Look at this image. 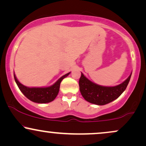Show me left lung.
<instances>
[{
  "mask_svg": "<svg viewBox=\"0 0 146 146\" xmlns=\"http://www.w3.org/2000/svg\"><path fill=\"white\" fill-rule=\"evenodd\" d=\"M131 74L123 82L115 86H103L92 82L82 73L79 80L80 90L84 100L91 104L105 105L118 98L125 90Z\"/></svg>",
  "mask_w": 146,
  "mask_h": 146,
  "instance_id": "8db88e82",
  "label": "left lung"
}]
</instances>
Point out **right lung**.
Instances as JSON below:
<instances>
[{"label":"right lung","mask_w":146,"mask_h":146,"mask_svg":"<svg viewBox=\"0 0 146 146\" xmlns=\"http://www.w3.org/2000/svg\"><path fill=\"white\" fill-rule=\"evenodd\" d=\"M70 73L63 75L60 78L56 83L53 84L51 86L41 87V88H30L23 85L16 78L14 74V80L17 84L18 88L27 98L36 103L46 104L51 102L55 100L59 93L60 83L62 80L67 77Z\"/></svg>","instance_id":"add662e5"}]
</instances>
